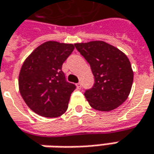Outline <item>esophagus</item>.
Returning <instances> with one entry per match:
<instances>
[{
  "instance_id": "34e87169",
  "label": "esophagus",
  "mask_w": 154,
  "mask_h": 154,
  "mask_svg": "<svg viewBox=\"0 0 154 154\" xmlns=\"http://www.w3.org/2000/svg\"><path fill=\"white\" fill-rule=\"evenodd\" d=\"M76 86H77V88H78V89H81V87H82V85H81V83H80V82L77 83V84H76Z\"/></svg>"
}]
</instances>
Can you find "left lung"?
<instances>
[{
  "label": "left lung",
  "instance_id": "obj_1",
  "mask_svg": "<svg viewBox=\"0 0 154 154\" xmlns=\"http://www.w3.org/2000/svg\"><path fill=\"white\" fill-rule=\"evenodd\" d=\"M88 62L95 83L85 90V97L91 108L111 111L127 99L133 83V71L125 53L104 41L75 44Z\"/></svg>",
  "mask_w": 154,
  "mask_h": 154
}]
</instances>
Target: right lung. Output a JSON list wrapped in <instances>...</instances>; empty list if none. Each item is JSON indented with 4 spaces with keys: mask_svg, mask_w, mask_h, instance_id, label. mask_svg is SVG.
Wrapping results in <instances>:
<instances>
[{
    "mask_svg": "<svg viewBox=\"0 0 154 154\" xmlns=\"http://www.w3.org/2000/svg\"><path fill=\"white\" fill-rule=\"evenodd\" d=\"M75 49L72 44L47 41L22 66L18 85L28 107L37 114L56 118L64 113L75 85L66 80L62 66Z\"/></svg>",
    "mask_w": 154,
    "mask_h": 154,
    "instance_id": "right-lung-1",
    "label": "right lung"
}]
</instances>
